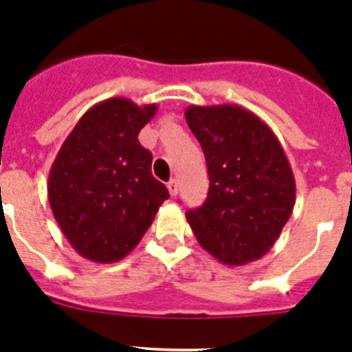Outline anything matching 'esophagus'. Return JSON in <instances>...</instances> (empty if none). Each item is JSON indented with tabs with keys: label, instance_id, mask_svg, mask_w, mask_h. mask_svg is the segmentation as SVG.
<instances>
[{
	"label": "esophagus",
	"instance_id": "34e87169",
	"mask_svg": "<svg viewBox=\"0 0 352 352\" xmlns=\"http://www.w3.org/2000/svg\"><path fill=\"white\" fill-rule=\"evenodd\" d=\"M167 188H169L170 197H174V195L178 194V182H176V179H170V182L167 183Z\"/></svg>",
	"mask_w": 352,
	"mask_h": 352
}]
</instances>
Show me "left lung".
<instances>
[{
	"label": "left lung",
	"mask_w": 352,
	"mask_h": 352,
	"mask_svg": "<svg viewBox=\"0 0 352 352\" xmlns=\"http://www.w3.org/2000/svg\"><path fill=\"white\" fill-rule=\"evenodd\" d=\"M186 123L206 157L204 204L186 211L204 250L227 266L268 254L296 201L285 151L259 116L236 104L190 105Z\"/></svg>",
	"instance_id": "8db88e82"
}]
</instances>
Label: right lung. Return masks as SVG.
<instances>
[{"mask_svg": "<svg viewBox=\"0 0 352 352\" xmlns=\"http://www.w3.org/2000/svg\"><path fill=\"white\" fill-rule=\"evenodd\" d=\"M157 104L114 96L82 114L52 162L47 197L68 243L93 263H116L138 247L169 197L139 142Z\"/></svg>", "mask_w": 352, "mask_h": 352, "instance_id": "right-lung-1", "label": "right lung"}]
</instances>
